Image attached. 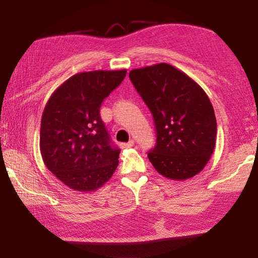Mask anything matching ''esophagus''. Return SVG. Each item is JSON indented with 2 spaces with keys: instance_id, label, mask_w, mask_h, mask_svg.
Listing matches in <instances>:
<instances>
[{
  "instance_id": "obj_1",
  "label": "esophagus",
  "mask_w": 258,
  "mask_h": 258,
  "mask_svg": "<svg viewBox=\"0 0 258 258\" xmlns=\"http://www.w3.org/2000/svg\"><path fill=\"white\" fill-rule=\"evenodd\" d=\"M134 141L132 140V141H129V142H126V143H121V148L122 149H129V148H132V147H134Z\"/></svg>"
}]
</instances>
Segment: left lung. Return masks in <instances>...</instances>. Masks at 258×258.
<instances>
[{
    "label": "left lung",
    "mask_w": 258,
    "mask_h": 258,
    "mask_svg": "<svg viewBox=\"0 0 258 258\" xmlns=\"http://www.w3.org/2000/svg\"><path fill=\"white\" fill-rule=\"evenodd\" d=\"M129 77L154 116L157 139L148 158L158 174L184 181L202 171L214 153L217 133L206 91L168 63L134 69Z\"/></svg>",
    "instance_id": "1"
}]
</instances>
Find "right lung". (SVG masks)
<instances>
[{
  "mask_svg": "<svg viewBox=\"0 0 258 258\" xmlns=\"http://www.w3.org/2000/svg\"><path fill=\"white\" fill-rule=\"evenodd\" d=\"M125 69L79 73L51 94L41 119L40 150L45 167L76 191H95L118 165L100 108L124 80Z\"/></svg>",
  "mask_w": 258,
  "mask_h": 258,
  "instance_id": "add662e5",
  "label": "right lung"
}]
</instances>
